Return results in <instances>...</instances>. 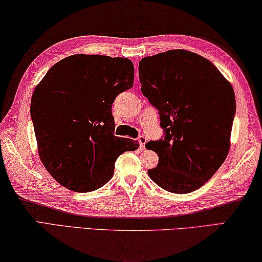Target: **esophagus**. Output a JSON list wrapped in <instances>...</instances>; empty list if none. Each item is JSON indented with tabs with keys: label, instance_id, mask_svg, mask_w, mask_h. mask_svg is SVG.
<instances>
[{
	"label": "esophagus",
	"instance_id": "esophagus-1",
	"mask_svg": "<svg viewBox=\"0 0 262 262\" xmlns=\"http://www.w3.org/2000/svg\"><path fill=\"white\" fill-rule=\"evenodd\" d=\"M139 145H140V149H145V144L147 143V139H146L145 136H140L138 138Z\"/></svg>",
	"mask_w": 262,
	"mask_h": 262
}]
</instances>
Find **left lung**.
<instances>
[{
  "label": "left lung",
  "mask_w": 262,
  "mask_h": 262,
  "mask_svg": "<svg viewBox=\"0 0 262 262\" xmlns=\"http://www.w3.org/2000/svg\"><path fill=\"white\" fill-rule=\"evenodd\" d=\"M143 95L159 110L163 139L146 148L159 155L148 169L155 184L171 193H190L222 166L230 149L235 92L217 68L184 49L139 62Z\"/></svg>",
  "instance_id": "left-lung-1"
}]
</instances>
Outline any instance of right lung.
I'll return each mask as SVG.
<instances>
[{
    "label": "right lung",
    "instance_id": "1",
    "mask_svg": "<svg viewBox=\"0 0 262 262\" xmlns=\"http://www.w3.org/2000/svg\"><path fill=\"white\" fill-rule=\"evenodd\" d=\"M128 58L76 54L49 69L31 100L38 153L55 181L75 192L98 190L117 158L139 144L114 136L112 105L134 86Z\"/></svg>",
    "mask_w": 262,
    "mask_h": 262
}]
</instances>
